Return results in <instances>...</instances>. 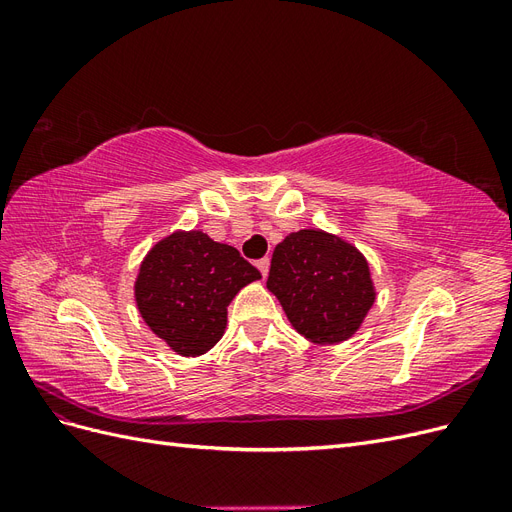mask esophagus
<instances>
[{"label": "esophagus", "mask_w": 512, "mask_h": 512, "mask_svg": "<svg viewBox=\"0 0 512 512\" xmlns=\"http://www.w3.org/2000/svg\"><path fill=\"white\" fill-rule=\"evenodd\" d=\"M269 265H271V262H269V258H260V260L256 262V267L260 269L262 277H267V275H269Z\"/></svg>", "instance_id": "obj_1"}]
</instances>
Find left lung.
Here are the masks:
<instances>
[{"mask_svg": "<svg viewBox=\"0 0 512 512\" xmlns=\"http://www.w3.org/2000/svg\"><path fill=\"white\" fill-rule=\"evenodd\" d=\"M286 318L318 346L350 339L376 301L367 258L320 228H303L275 245L267 280Z\"/></svg>", "mask_w": 512, "mask_h": 512, "instance_id": "1", "label": "left lung"}]
</instances>
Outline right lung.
<instances>
[{
  "label": "right lung",
  "mask_w": 512,
  "mask_h": 512,
  "mask_svg": "<svg viewBox=\"0 0 512 512\" xmlns=\"http://www.w3.org/2000/svg\"><path fill=\"white\" fill-rule=\"evenodd\" d=\"M260 277L237 247L203 230H175L143 258L134 299L147 327L170 350L200 356L222 339L230 301Z\"/></svg>",
  "instance_id": "add662e5"
}]
</instances>
